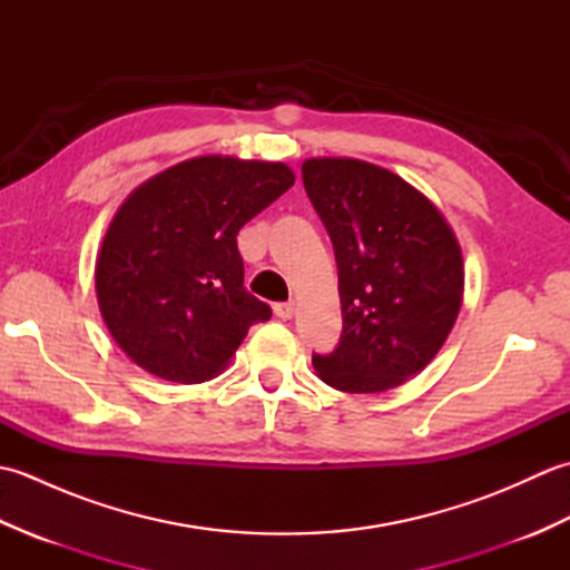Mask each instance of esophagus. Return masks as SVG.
<instances>
[{
	"instance_id": "1",
	"label": "esophagus",
	"mask_w": 570,
	"mask_h": 570,
	"mask_svg": "<svg viewBox=\"0 0 570 570\" xmlns=\"http://www.w3.org/2000/svg\"><path fill=\"white\" fill-rule=\"evenodd\" d=\"M274 313H276V316L282 318V321H288V318H292L294 313H296V301L292 298V301H284V304H276V306H274Z\"/></svg>"
}]
</instances>
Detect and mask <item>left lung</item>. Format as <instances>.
Here are the masks:
<instances>
[{"instance_id":"left-lung-1","label":"left lung","mask_w":570,"mask_h":570,"mask_svg":"<svg viewBox=\"0 0 570 570\" xmlns=\"http://www.w3.org/2000/svg\"><path fill=\"white\" fill-rule=\"evenodd\" d=\"M304 186L328 229L343 335L313 355L350 394L386 392L439 353L463 304V254L439 208L404 178L357 159H308Z\"/></svg>"}]
</instances>
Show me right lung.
I'll list each match as a JSON object with an SVG mask.
<instances>
[{"mask_svg": "<svg viewBox=\"0 0 570 570\" xmlns=\"http://www.w3.org/2000/svg\"><path fill=\"white\" fill-rule=\"evenodd\" d=\"M294 186L282 161L198 156L119 205L95 288L107 331L141 370L178 384L220 374L272 308L245 288L237 233Z\"/></svg>", "mask_w": 570, "mask_h": 570, "instance_id": "add662e5", "label": "right lung"}]
</instances>
